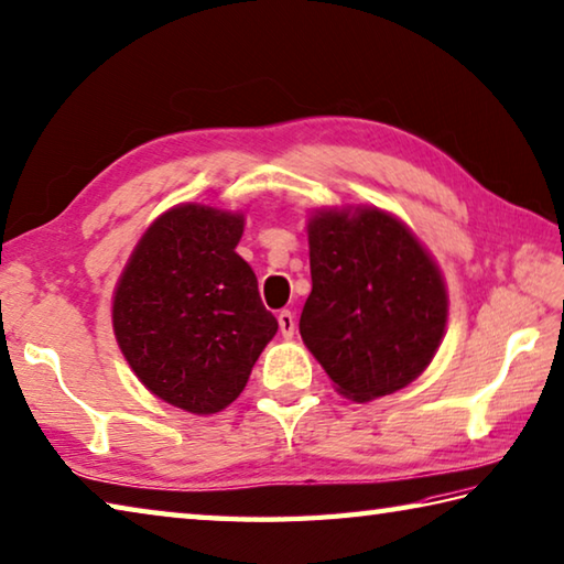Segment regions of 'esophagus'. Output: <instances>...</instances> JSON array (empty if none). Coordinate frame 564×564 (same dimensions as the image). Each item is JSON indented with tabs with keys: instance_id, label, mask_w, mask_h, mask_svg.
I'll use <instances>...</instances> for the list:
<instances>
[{
	"instance_id": "obj_1",
	"label": "esophagus",
	"mask_w": 564,
	"mask_h": 564,
	"mask_svg": "<svg viewBox=\"0 0 564 564\" xmlns=\"http://www.w3.org/2000/svg\"><path fill=\"white\" fill-rule=\"evenodd\" d=\"M279 327H281L283 337H293V333H295V317H293L291 311H281L279 313Z\"/></svg>"
}]
</instances>
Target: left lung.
<instances>
[{
	"mask_svg": "<svg viewBox=\"0 0 564 564\" xmlns=\"http://www.w3.org/2000/svg\"><path fill=\"white\" fill-rule=\"evenodd\" d=\"M308 243L313 291L299 327L340 394L370 402L416 380L448 311L422 243L380 209L317 214Z\"/></svg>",
	"mask_w": 564,
	"mask_h": 564,
	"instance_id": "left-lung-1",
	"label": "left lung"
}]
</instances>
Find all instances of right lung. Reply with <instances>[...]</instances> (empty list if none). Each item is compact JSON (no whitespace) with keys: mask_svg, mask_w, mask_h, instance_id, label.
Segmentation results:
<instances>
[{"mask_svg":"<svg viewBox=\"0 0 564 564\" xmlns=\"http://www.w3.org/2000/svg\"><path fill=\"white\" fill-rule=\"evenodd\" d=\"M241 234V214L184 204L152 224L120 275V350L152 394L184 412L229 406L279 330L251 265L234 251Z\"/></svg>","mask_w":564,"mask_h":564,"instance_id":"obj_1","label":"right lung"}]
</instances>
